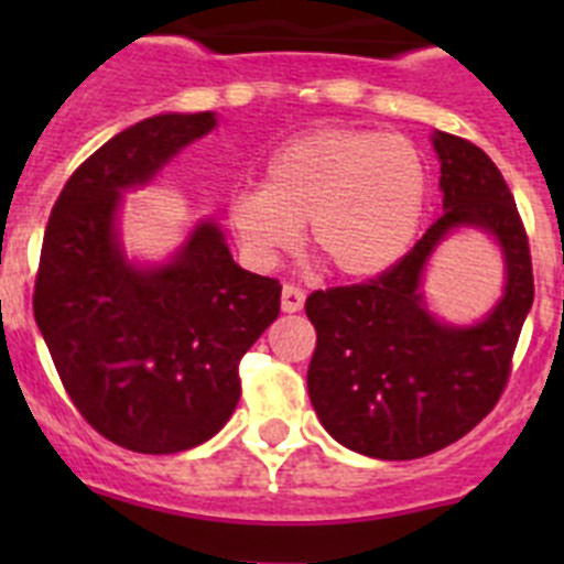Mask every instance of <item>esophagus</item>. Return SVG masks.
<instances>
[{"label": "esophagus", "instance_id": "1", "mask_svg": "<svg viewBox=\"0 0 564 564\" xmlns=\"http://www.w3.org/2000/svg\"><path fill=\"white\" fill-rule=\"evenodd\" d=\"M305 303V292L300 286H294V283H283V292H281V308L286 311V314H297L300 308H303Z\"/></svg>", "mask_w": 564, "mask_h": 564}]
</instances>
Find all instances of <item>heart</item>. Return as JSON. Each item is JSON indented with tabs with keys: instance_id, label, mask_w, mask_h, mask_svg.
I'll list each match as a JSON object with an SVG mask.
<instances>
[{
	"instance_id": "1",
	"label": "heart",
	"mask_w": 564,
	"mask_h": 564,
	"mask_svg": "<svg viewBox=\"0 0 564 564\" xmlns=\"http://www.w3.org/2000/svg\"><path fill=\"white\" fill-rule=\"evenodd\" d=\"M429 180L403 135L329 128L270 155L261 187L226 202V224L253 264L292 250L311 220V248L346 278L390 270L420 229Z\"/></svg>"
}]
</instances>
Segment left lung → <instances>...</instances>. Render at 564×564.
<instances>
[{
  "label": "left lung",
  "instance_id": "8db88e82",
  "mask_svg": "<svg viewBox=\"0 0 564 564\" xmlns=\"http://www.w3.org/2000/svg\"><path fill=\"white\" fill-rule=\"evenodd\" d=\"M442 207L406 256L366 283L311 292L316 327L308 395L333 440L382 460H412L469 434L502 398L532 308L529 237L491 158L460 135L436 133ZM458 225L498 237L509 264L500 305L475 328H447L422 308L419 275Z\"/></svg>",
  "mask_w": 564,
  "mask_h": 564
}]
</instances>
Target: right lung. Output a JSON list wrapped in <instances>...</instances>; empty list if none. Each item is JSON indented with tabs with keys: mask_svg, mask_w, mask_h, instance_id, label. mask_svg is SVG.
<instances>
[{
	"mask_svg": "<svg viewBox=\"0 0 564 564\" xmlns=\"http://www.w3.org/2000/svg\"><path fill=\"white\" fill-rule=\"evenodd\" d=\"M213 128L202 111L122 130L70 174L45 226L35 322L73 406L124 451L169 456L218 434L240 401L242 355L281 314V283L237 267L215 224L158 270L119 253V191Z\"/></svg>",
	"mask_w": 564,
	"mask_h": 564,
	"instance_id": "right-lung-1",
	"label": "right lung"
}]
</instances>
